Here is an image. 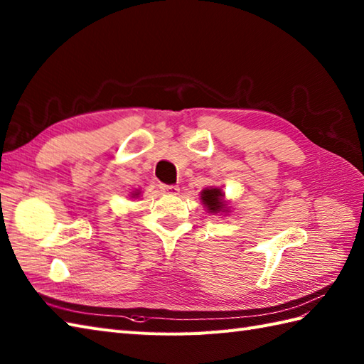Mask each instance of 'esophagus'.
<instances>
[{"label": "esophagus", "instance_id": "esophagus-1", "mask_svg": "<svg viewBox=\"0 0 364 364\" xmlns=\"http://www.w3.org/2000/svg\"><path fill=\"white\" fill-rule=\"evenodd\" d=\"M161 191L164 194H170V196H176L180 192V188L175 186V184H161Z\"/></svg>", "mask_w": 364, "mask_h": 364}]
</instances>
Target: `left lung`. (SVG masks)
<instances>
[{
  "label": "left lung",
  "instance_id": "1",
  "mask_svg": "<svg viewBox=\"0 0 364 364\" xmlns=\"http://www.w3.org/2000/svg\"><path fill=\"white\" fill-rule=\"evenodd\" d=\"M200 196H202V203L206 206L208 213H227L228 211V206L227 203L223 202V191L219 188H205L202 192H200Z\"/></svg>",
  "mask_w": 364,
  "mask_h": 364
}]
</instances>
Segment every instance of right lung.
Wrapping results in <instances>:
<instances>
[{
  "mask_svg": "<svg viewBox=\"0 0 364 364\" xmlns=\"http://www.w3.org/2000/svg\"><path fill=\"white\" fill-rule=\"evenodd\" d=\"M139 196H141V191H134L133 194H131V197H133V198H136V197H139Z\"/></svg>",
  "mask_w": 364,
  "mask_h": 364,
  "instance_id": "right-lung-1",
  "label": "right lung"
}]
</instances>
